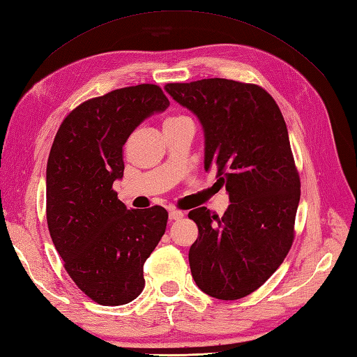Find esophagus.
Listing matches in <instances>:
<instances>
[{
	"instance_id": "esophagus-1",
	"label": "esophagus",
	"mask_w": 357,
	"mask_h": 357,
	"mask_svg": "<svg viewBox=\"0 0 357 357\" xmlns=\"http://www.w3.org/2000/svg\"><path fill=\"white\" fill-rule=\"evenodd\" d=\"M183 216H185V213L181 212V211H171V212H169V220H171V221L180 220V218H183Z\"/></svg>"
}]
</instances>
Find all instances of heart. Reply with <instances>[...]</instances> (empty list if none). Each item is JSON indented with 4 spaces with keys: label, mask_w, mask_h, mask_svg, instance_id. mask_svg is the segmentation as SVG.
I'll use <instances>...</instances> for the list:
<instances>
[{
    "label": "heart",
    "mask_w": 357,
    "mask_h": 357,
    "mask_svg": "<svg viewBox=\"0 0 357 357\" xmlns=\"http://www.w3.org/2000/svg\"><path fill=\"white\" fill-rule=\"evenodd\" d=\"M186 116H183V115H172V116H168L167 119L163 121V126L165 124H172V123H177V121H180V119H185Z\"/></svg>",
    "instance_id": "b5f03b06"
}]
</instances>
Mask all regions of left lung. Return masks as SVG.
Here are the masks:
<instances>
[{"label": "left lung", "mask_w": 357, "mask_h": 357, "mask_svg": "<svg viewBox=\"0 0 357 357\" xmlns=\"http://www.w3.org/2000/svg\"><path fill=\"white\" fill-rule=\"evenodd\" d=\"M165 89L202 121L204 168H216L231 203L222 216L189 212L198 227L190 273L211 297L244 298L275 273L295 236L301 183L283 115L253 83L203 78Z\"/></svg>", "instance_id": "1"}]
</instances>
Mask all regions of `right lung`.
<instances>
[{"mask_svg": "<svg viewBox=\"0 0 357 357\" xmlns=\"http://www.w3.org/2000/svg\"><path fill=\"white\" fill-rule=\"evenodd\" d=\"M169 106L158 84L115 89L82 102L60 124L47 165V222L63 266L91 300L121 306L145 286L144 264L163 236L162 206L128 208L113 181L128 136Z\"/></svg>", "mask_w": 357, "mask_h": 357, "instance_id": "1", "label": "right lung"}]
</instances>
